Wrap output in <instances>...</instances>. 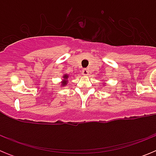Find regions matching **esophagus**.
<instances>
[{"instance_id": "34e87169", "label": "esophagus", "mask_w": 156, "mask_h": 156, "mask_svg": "<svg viewBox=\"0 0 156 156\" xmlns=\"http://www.w3.org/2000/svg\"><path fill=\"white\" fill-rule=\"evenodd\" d=\"M81 73H82L83 75H84V76H87L88 74H89V71H88V69H83Z\"/></svg>"}]
</instances>
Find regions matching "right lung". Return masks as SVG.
<instances>
[{"instance_id": "obj_1", "label": "right lung", "mask_w": 156, "mask_h": 156, "mask_svg": "<svg viewBox=\"0 0 156 156\" xmlns=\"http://www.w3.org/2000/svg\"><path fill=\"white\" fill-rule=\"evenodd\" d=\"M64 81H62V84L63 85H66V84H67V80H67V78H68V75H64Z\"/></svg>"}]
</instances>
